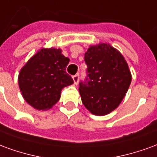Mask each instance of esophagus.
I'll use <instances>...</instances> for the list:
<instances>
[{
    "instance_id": "obj_1",
    "label": "esophagus",
    "mask_w": 157,
    "mask_h": 157,
    "mask_svg": "<svg viewBox=\"0 0 157 157\" xmlns=\"http://www.w3.org/2000/svg\"><path fill=\"white\" fill-rule=\"evenodd\" d=\"M73 81H74V84L75 85H77L78 84V82H79V75H73Z\"/></svg>"
}]
</instances>
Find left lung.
Returning <instances> with one entry per match:
<instances>
[{
  "label": "left lung",
  "instance_id": "1",
  "mask_svg": "<svg viewBox=\"0 0 157 157\" xmlns=\"http://www.w3.org/2000/svg\"><path fill=\"white\" fill-rule=\"evenodd\" d=\"M87 77L80 82L82 103L92 114L103 116L116 109L131 83L128 65L109 44L91 45L85 53Z\"/></svg>",
  "mask_w": 157,
  "mask_h": 157
}]
</instances>
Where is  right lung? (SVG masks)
Returning a JSON list of instances; mask_svg holds the SVG:
<instances>
[{"label": "right lung", "instance_id": "obj_1", "mask_svg": "<svg viewBox=\"0 0 157 157\" xmlns=\"http://www.w3.org/2000/svg\"><path fill=\"white\" fill-rule=\"evenodd\" d=\"M69 61L55 48H42L29 59L18 75L19 88L29 105L45 111L58 102L62 89L74 82L65 71Z\"/></svg>", "mask_w": 157, "mask_h": 157}]
</instances>
